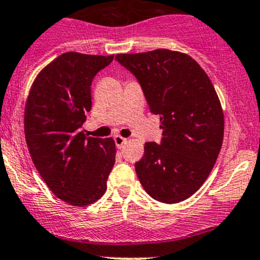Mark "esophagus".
I'll return each mask as SVG.
<instances>
[{
    "label": "esophagus",
    "instance_id": "34e87169",
    "mask_svg": "<svg viewBox=\"0 0 260 260\" xmlns=\"http://www.w3.org/2000/svg\"><path fill=\"white\" fill-rule=\"evenodd\" d=\"M114 142H115V146H117L118 148H120L123 145H125V143H127V140L123 137H120V136H114Z\"/></svg>",
    "mask_w": 260,
    "mask_h": 260
}]
</instances>
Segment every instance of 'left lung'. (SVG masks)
<instances>
[{
  "instance_id": "obj_1",
  "label": "left lung",
  "mask_w": 260,
  "mask_h": 260,
  "mask_svg": "<svg viewBox=\"0 0 260 260\" xmlns=\"http://www.w3.org/2000/svg\"><path fill=\"white\" fill-rule=\"evenodd\" d=\"M115 60L137 78L149 111L161 120V142H146L135 165L140 182L157 201L186 200L210 175L224 138V113L210 78L187 54L167 49Z\"/></svg>"
}]
</instances>
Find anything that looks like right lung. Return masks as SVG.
I'll use <instances>...</instances> for the list:
<instances>
[{"instance_id":"obj_1","label":"right lung","mask_w":260,"mask_h":260,"mask_svg":"<svg viewBox=\"0 0 260 260\" xmlns=\"http://www.w3.org/2000/svg\"><path fill=\"white\" fill-rule=\"evenodd\" d=\"M113 55L65 52L46 65L28 93L25 138L34 165L56 198L74 206L95 203L115 162L113 138L85 137L91 81Z\"/></svg>"}]
</instances>
